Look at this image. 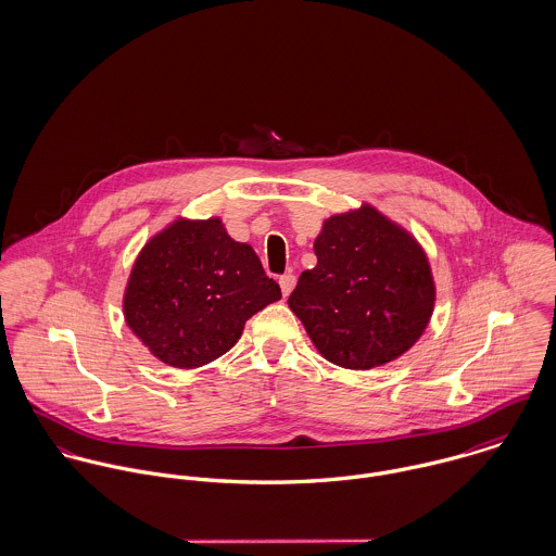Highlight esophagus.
I'll list each match as a JSON object with an SVG mask.
<instances>
[{
	"mask_svg": "<svg viewBox=\"0 0 556 556\" xmlns=\"http://www.w3.org/2000/svg\"><path fill=\"white\" fill-rule=\"evenodd\" d=\"M280 289H282V295L285 298H289V293L293 291V287H295V276L293 274H285V276H280Z\"/></svg>",
	"mask_w": 556,
	"mask_h": 556,
	"instance_id": "esophagus-1",
	"label": "esophagus"
}]
</instances>
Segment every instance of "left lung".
I'll return each mask as SVG.
<instances>
[{"mask_svg": "<svg viewBox=\"0 0 556 556\" xmlns=\"http://www.w3.org/2000/svg\"><path fill=\"white\" fill-rule=\"evenodd\" d=\"M289 308L318 353L349 370L394 362L424 333L434 280L421 245L372 205L331 216L315 239Z\"/></svg>", "mask_w": 556, "mask_h": 556, "instance_id": "left-lung-1", "label": "left lung"}]
</instances>
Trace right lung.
<instances>
[{
	"instance_id": "right-lung-1",
	"label": "right lung",
	"mask_w": 556,
	"mask_h": 556,
	"mask_svg": "<svg viewBox=\"0 0 556 556\" xmlns=\"http://www.w3.org/2000/svg\"><path fill=\"white\" fill-rule=\"evenodd\" d=\"M282 298L248 243L220 218H177L139 252L124 317L160 362L199 368L225 355L245 320Z\"/></svg>"
}]
</instances>
